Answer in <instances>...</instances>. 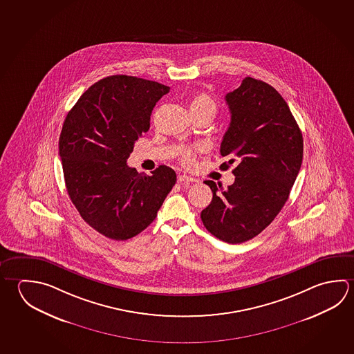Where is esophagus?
<instances>
[{
    "label": "esophagus",
    "instance_id": "esophagus-1",
    "mask_svg": "<svg viewBox=\"0 0 354 354\" xmlns=\"http://www.w3.org/2000/svg\"><path fill=\"white\" fill-rule=\"evenodd\" d=\"M178 181L179 183H184V184H192V183H196L198 180L194 179L192 176H187V175H179L178 176Z\"/></svg>",
    "mask_w": 354,
    "mask_h": 354
}]
</instances>
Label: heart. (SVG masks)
Masks as SVG:
<instances>
[{
  "label": "heart",
  "mask_w": 354,
  "mask_h": 354,
  "mask_svg": "<svg viewBox=\"0 0 354 354\" xmlns=\"http://www.w3.org/2000/svg\"><path fill=\"white\" fill-rule=\"evenodd\" d=\"M189 109L192 114L206 113L210 115L211 118H214L217 112V106L215 100H212L209 94L196 93L189 100ZM198 149H203V148H198ZM179 159L181 164H184L185 167H192L195 164L196 156L194 150L183 148L180 150Z\"/></svg>",
  "instance_id": "heart-1"
}]
</instances>
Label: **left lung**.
Listing matches in <instances>:
<instances>
[{
    "instance_id": "8db88e82",
    "label": "left lung",
    "mask_w": 354,
    "mask_h": 354,
    "mask_svg": "<svg viewBox=\"0 0 354 354\" xmlns=\"http://www.w3.org/2000/svg\"><path fill=\"white\" fill-rule=\"evenodd\" d=\"M231 122L220 153L229 156L235 183L206 180L212 200L201 211L206 230L221 241L241 243L266 229L286 204L304 158V138L282 95L246 77L226 94Z\"/></svg>"
}]
</instances>
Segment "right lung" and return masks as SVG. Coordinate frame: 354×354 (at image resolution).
I'll use <instances>...</instances> for the list:
<instances>
[{
  "mask_svg": "<svg viewBox=\"0 0 354 354\" xmlns=\"http://www.w3.org/2000/svg\"><path fill=\"white\" fill-rule=\"evenodd\" d=\"M169 89L131 75H109L88 88L64 119L59 156L67 192L82 218L108 239L123 241L147 229L176 183L174 170L165 165L151 175L127 165Z\"/></svg>",
  "mask_w": 354,
  "mask_h": 354,
  "instance_id": "right-lung-1",
  "label": "right lung"
}]
</instances>
